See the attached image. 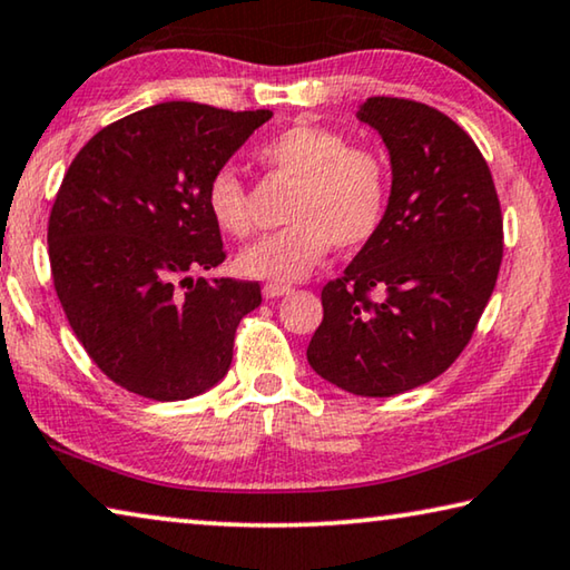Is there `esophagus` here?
<instances>
[{
    "label": "esophagus",
    "instance_id": "1",
    "mask_svg": "<svg viewBox=\"0 0 570 570\" xmlns=\"http://www.w3.org/2000/svg\"><path fill=\"white\" fill-rule=\"evenodd\" d=\"M286 294H292V286L274 284V282L264 286V296H266V299H278V296H286Z\"/></svg>",
    "mask_w": 570,
    "mask_h": 570
}]
</instances>
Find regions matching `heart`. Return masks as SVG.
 I'll return each mask as SVG.
<instances>
[{
	"mask_svg": "<svg viewBox=\"0 0 570 570\" xmlns=\"http://www.w3.org/2000/svg\"><path fill=\"white\" fill-rule=\"evenodd\" d=\"M256 157L271 175L294 183V189L286 228L238 253L236 268L243 276L274 284L296 282L322 264L332 243L352 250L381 230L391 177L377 151L350 147L345 134L324 126L294 124L261 144ZM205 203L225 236H248V193L236 169L215 171Z\"/></svg>",
	"mask_w": 570,
	"mask_h": 570,
	"instance_id": "1",
	"label": "heart"
}]
</instances>
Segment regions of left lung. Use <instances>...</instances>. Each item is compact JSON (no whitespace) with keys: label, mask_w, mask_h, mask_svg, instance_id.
<instances>
[{"label":"left lung","mask_w":570,"mask_h":570,"mask_svg":"<svg viewBox=\"0 0 570 570\" xmlns=\"http://www.w3.org/2000/svg\"><path fill=\"white\" fill-rule=\"evenodd\" d=\"M357 119L391 155V197L381 230L322 288L306 360L342 391L391 399L439 377L472 340L500 274L502 213L482 151L446 114L373 96Z\"/></svg>","instance_id":"obj_1"}]
</instances>
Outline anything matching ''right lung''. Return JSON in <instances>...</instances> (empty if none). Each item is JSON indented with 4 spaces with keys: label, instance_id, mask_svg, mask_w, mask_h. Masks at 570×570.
I'll list each match as a JSON object with an SVG mask.
<instances>
[{
    "label": "right lung",
    "instance_id": "right-lung-1",
    "mask_svg": "<svg viewBox=\"0 0 570 570\" xmlns=\"http://www.w3.org/2000/svg\"><path fill=\"white\" fill-rule=\"evenodd\" d=\"M271 111L167 101L78 151L48 223L52 284L90 360L126 391L185 401L228 373L258 282L193 278L225 261L205 193Z\"/></svg>",
    "mask_w": 570,
    "mask_h": 570
}]
</instances>
